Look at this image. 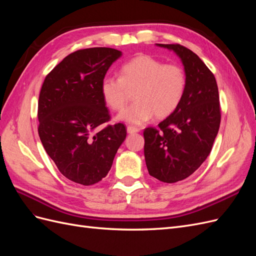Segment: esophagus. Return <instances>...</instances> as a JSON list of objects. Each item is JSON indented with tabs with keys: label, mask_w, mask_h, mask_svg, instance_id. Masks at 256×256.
<instances>
[{
	"label": "esophagus",
	"mask_w": 256,
	"mask_h": 256,
	"mask_svg": "<svg viewBox=\"0 0 256 256\" xmlns=\"http://www.w3.org/2000/svg\"><path fill=\"white\" fill-rule=\"evenodd\" d=\"M140 131V129H138V127H134V126H128L127 127V132L128 134H136Z\"/></svg>",
	"instance_id": "34e87169"
}]
</instances>
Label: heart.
I'll list each match as a JSON object with an SVG mask.
<instances>
[{
    "label": "heart",
    "instance_id": "obj_1",
    "mask_svg": "<svg viewBox=\"0 0 256 256\" xmlns=\"http://www.w3.org/2000/svg\"><path fill=\"white\" fill-rule=\"evenodd\" d=\"M99 88L104 102L113 111L122 109L128 90H134L136 102L124 109L118 120L141 125L152 116L161 120L176 111L187 90V76L180 65L164 64L141 54L120 66V78L104 76Z\"/></svg>",
    "mask_w": 256,
    "mask_h": 256
}]
</instances>
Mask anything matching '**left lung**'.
<instances>
[{"label":"left lung","instance_id":"obj_1","mask_svg":"<svg viewBox=\"0 0 256 256\" xmlns=\"http://www.w3.org/2000/svg\"><path fill=\"white\" fill-rule=\"evenodd\" d=\"M180 58L187 90L176 111L144 130V156L150 175L173 184L194 173L210 154L221 109L214 74L194 52L180 44H157Z\"/></svg>","mask_w":256,"mask_h":256}]
</instances>
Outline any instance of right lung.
I'll list each match as a JSON object with an SVG mask.
<instances>
[{"mask_svg":"<svg viewBox=\"0 0 256 256\" xmlns=\"http://www.w3.org/2000/svg\"><path fill=\"white\" fill-rule=\"evenodd\" d=\"M122 56L112 48L81 49L47 74L38 99V134L44 150L69 180L83 186L106 176L126 138L124 124L106 125L111 116L100 82Z\"/></svg>","mask_w":256,"mask_h":256,"instance_id":"right-lung-1","label":"right lung"}]
</instances>
